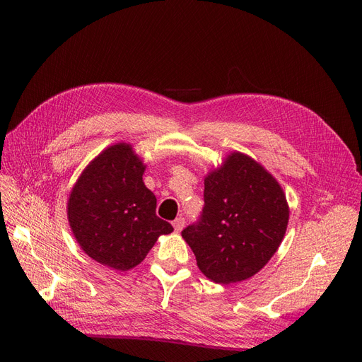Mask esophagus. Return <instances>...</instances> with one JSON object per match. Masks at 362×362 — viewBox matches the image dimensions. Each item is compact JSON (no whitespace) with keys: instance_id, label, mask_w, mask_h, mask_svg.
Segmentation results:
<instances>
[{"instance_id":"obj_1","label":"esophagus","mask_w":362,"mask_h":362,"mask_svg":"<svg viewBox=\"0 0 362 362\" xmlns=\"http://www.w3.org/2000/svg\"><path fill=\"white\" fill-rule=\"evenodd\" d=\"M172 225H173V228H175V231L180 233V231H182V228H184V225H185V218H184V217L175 218Z\"/></svg>"}]
</instances>
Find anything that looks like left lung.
<instances>
[{
  "instance_id": "8db88e82",
  "label": "left lung",
  "mask_w": 362,
  "mask_h": 362,
  "mask_svg": "<svg viewBox=\"0 0 362 362\" xmlns=\"http://www.w3.org/2000/svg\"><path fill=\"white\" fill-rule=\"evenodd\" d=\"M287 223L281 185L257 161L234 152L205 178L201 216L181 234L208 279L233 284L267 264Z\"/></svg>"
}]
</instances>
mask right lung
Returning a JSON list of instances; mask_svg holds the SVG:
<instances>
[{
	"label": "right lung",
	"instance_id": "1",
	"mask_svg": "<svg viewBox=\"0 0 362 362\" xmlns=\"http://www.w3.org/2000/svg\"><path fill=\"white\" fill-rule=\"evenodd\" d=\"M144 172L133 148L117 144L98 156L72 189V233L86 254L107 267H136L161 234L173 231L156 214L157 199L145 187Z\"/></svg>",
	"mask_w": 362,
	"mask_h": 362
}]
</instances>
